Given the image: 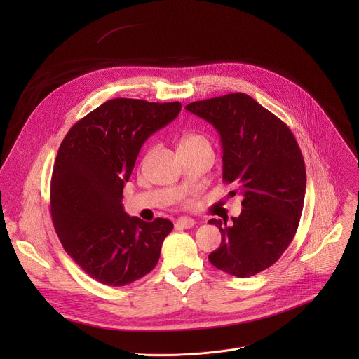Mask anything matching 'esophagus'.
<instances>
[{
  "label": "esophagus",
  "instance_id": "34e87169",
  "mask_svg": "<svg viewBox=\"0 0 359 359\" xmlns=\"http://www.w3.org/2000/svg\"><path fill=\"white\" fill-rule=\"evenodd\" d=\"M196 224V222L190 217H180L177 222H176V229H191L193 226Z\"/></svg>",
  "mask_w": 359,
  "mask_h": 359
}]
</instances>
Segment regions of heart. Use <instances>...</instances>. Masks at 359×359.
Returning <instances> with one entry per match:
<instances>
[{"mask_svg":"<svg viewBox=\"0 0 359 359\" xmlns=\"http://www.w3.org/2000/svg\"><path fill=\"white\" fill-rule=\"evenodd\" d=\"M191 147H208L212 149L210 142L206 136L200 133H187L182 137L179 143V149H191Z\"/></svg>","mask_w":359,"mask_h":359,"instance_id":"obj_1","label":"heart"}]
</instances>
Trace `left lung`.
<instances>
[{
    "instance_id": "obj_1",
    "label": "left lung",
    "mask_w": 359,
    "mask_h": 359,
    "mask_svg": "<svg viewBox=\"0 0 359 359\" xmlns=\"http://www.w3.org/2000/svg\"><path fill=\"white\" fill-rule=\"evenodd\" d=\"M186 109L220 133L223 182H236L243 196L233 224L209 220L222 233L209 260L234 277L255 276L281 257L298 229L306 183L299 146L281 119L241 92L191 102Z\"/></svg>"
}]
</instances>
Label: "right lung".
Returning <instances> with one entry per match:
<instances>
[{
	"label": "right lung",
	"instance_id": "add662e5",
	"mask_svg": "<svg viewBox=\"0 0 359 359\" xmlns=\"http://www.w3.org/2000/svg\"><path fill=\"white\" fill-rule=\"evenodd\" d=\"M180 111V102L111 99L78 121L60 146L50 216L71 259L100 284H130L159 262L173 223L128 216L122 193L144 140Z\"/></svg>",
	"mask_w": 359,
	"mask_h": 359
}]
</instances>
